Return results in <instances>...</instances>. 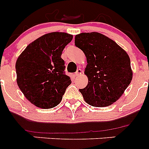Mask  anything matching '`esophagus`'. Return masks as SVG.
Here are the masks:
<instances>
[{
    "label": "esophagus",
    "mask_w": 149,
    "mask_h": 149,
    "mask_svg": "<svg viewBox=\"0 0 149 149\" xmlns=\"http://www.w3.org/2000/svg\"><path fill=\"white\" fill-rule=\"evenodd\" d=\"M81 74H82V70H81V68H79V69L77 70V72H75V76H79Z\"/></svg>",
    "instance_id": "34e87169"
}]
</instances>
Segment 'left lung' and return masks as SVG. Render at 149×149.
I'll return each instance as SVG.
<instances>
[{
    "instance_id": "obj_1",
    "label": "left lung",
    "mask_w": 149,
    "mask_h": 149,
    "mask_svg": "<svg viewBox=\"0 0 149 149\" xmlns=\"http://www.w3.org/2000/svg\"><path fill=\"white\" fill-rule=\"evenodd\" d=\"M74 44L82 50L87 65V86L79 89L89 105L104 107L119 99L133 77L130 57L116 42L97 32L75 36Z\"/></svg>"
}]
</instances>
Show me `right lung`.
<instances>
[{
    "label": "right lung",
    "instance_id": "add662e5",
    "mask_svg": "<svg viewBox=\"0 0 149 149\" xmlns=\"http://www.w3.org/2000/svg\"><path fill=\"white\" fill-rule=\"evenodd\" d=\"M72 39L66 33L45 34L29 44L17 59V84L25 98L39 108L58 105L72 83L64 72L61 55Z\"/></svg>",
    "mask_w": 149,
    "mask_h": 149
}]
</instances>
